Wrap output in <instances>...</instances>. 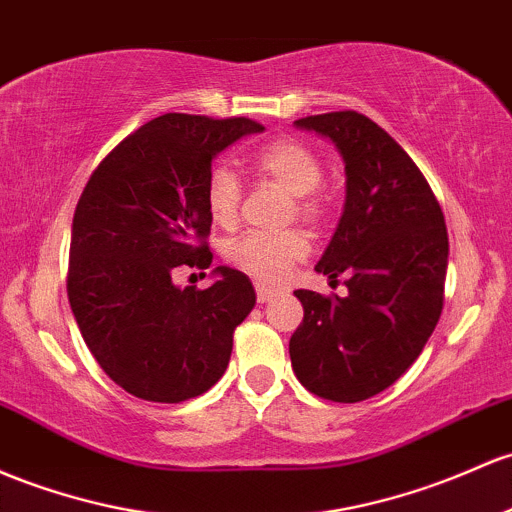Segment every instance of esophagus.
Here are the masks:
<instances>
[{
    "instance_id": "obj_1",
    "label": "esophagus",
    "mask_w": 512,
    "mask_h": 512,
    "mask_svg": "<svg viewBox=\"0 0 512 512\" xmlns=\"http://www.w3.org/2000/svg\"><path fill=\"white\" fill-rule=\"evenodd\" d=\"M255 291H257V301H260V303H267V301L277 299V296H279L277 289H272V286H265V284H257Z\"/></svg>"
}]
</instances>
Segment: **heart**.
<instances>
[{"instance_id":"obj_1","label":"heart","mask_w":512,"mask_h":512,"mask_svg":"<svg viewBox=\"0 0 512 512\" xmlns=\"http://www.w3.org/2000/svg\"><path fill=\"white\" fill-rule=\"evenodd\" d=\"M252 170L294 196V209L303 218H318L320 204L316 189L323 179V165L311 148L299 140H274L252 155ZM206 209L216 226L230 228L240 211V182L226 165H216L206 179ZM308 240L301 230L284 233H245L223 247L226 260L247 277L265 284L282 282L291 267L308 255Z\"/></svg>"}]
</instances>
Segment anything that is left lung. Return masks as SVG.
<instances>
[{"label":"left lung","instance_id":"obj_1","mask_svg":"<svg viewBox=\"0 0 512 512\" xmlns=\"http://www.w3.org/2000/svg\"><path fill=\"white\" fill-rule=\"evenodd\" d=\"M294 126L333 143L345 165V206L316 272L330 284L345 274L347 294L294 291L303 323L291 367L316 396L357 403L406 374L440 320L445 216L406 150L367 116L333 111Z\"/></svg>","mask_w":512,"mask_h":512}]
</instances>
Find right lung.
<instances>
[{"label":"right lung","instance_id":"add662e5","mask_svg":"<svg viewBox=\"0 0 512 512\" xmlns=\"http://www.w3.org/2000/svg\"><path fill=\"white\" fill-rule=\"evenodd\" d=\"M250 119L165 114L123 138L89 177L72 218L67 296L89 352L121 389L155 403L209 391L233 330L255 308L243 272L213 269L209 289L174 267H209L206 179L213 157L262 133Z\"/></svg>","mask_w":512,"mask_h":512}]
</instances>
